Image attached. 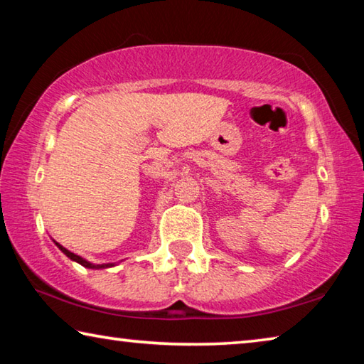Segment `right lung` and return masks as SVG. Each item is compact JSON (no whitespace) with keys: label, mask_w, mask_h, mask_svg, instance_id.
<instances>
[{"label":"right lung","mask_w":364,"mask_h":364,"mask_svg":"<svg viewBox=\"0 0 364 364\" xmlns=\"http://www.w3.org/2000/svg\"><path fill=\"white\" fill-rule=\"evenodd\" d=\"M56 245L58 247L64 252V254L70 258V260H73V262H77V263H80L82 264V267H85V268H109V267H112V264L110 263H106V264H93V263H90V262H86L85 258H82L80 255H75L73 254V252H70V250H67L65 247H63V245L60 244H58L56 242Z\"/></svg>","instance_id":"obj_1"}]
</instances>
